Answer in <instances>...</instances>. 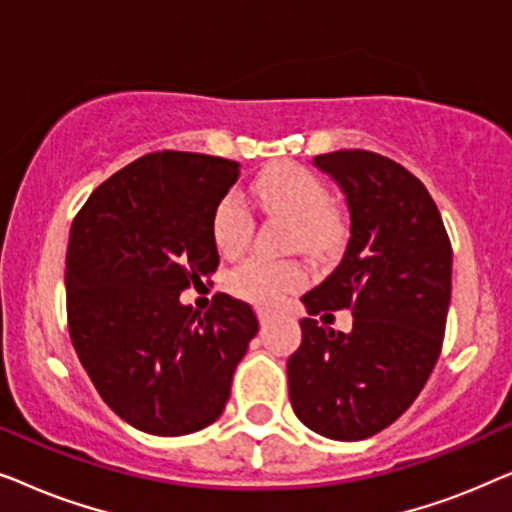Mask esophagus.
Returning <instances> with one entry per match:
<instances>
[{
  "label": "esophagus",
  "instance_id": "1",
  "mask_svg": "<svg viewBox=\"0 0 512 512\" xmlns=\"http://www.w3.org/2000/svg\"><path fill=\"white\" fill-rule=\"evenodd\" d=\"M258 319H261V324L265 326V324H270L272 319H275V312L272 310H265V307H261V310H258Z\"/></svg>",
  "mask_w": 512,
  "mask_h": 512
}]
</instances>
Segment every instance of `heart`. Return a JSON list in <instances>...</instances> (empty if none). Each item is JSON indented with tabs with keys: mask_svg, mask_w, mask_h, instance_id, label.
Segmentation results:
<instances>
[{
	"mask_svg": "<svg viewBox=\"0 0 512 512\" xmlns=\"http://www.w3.org/2000/svg\"><path fill=\"white\" fill-rule=\"evenodd\" d=\"M265 212L296 226L293 242L303 249H319L333 235V216L328 193L310 170L300 165L272 167L251 184ZM254 233V214L242 195L228 193L212 214V240L221 256H240ZM303 270L296 263H279L268 258H247L228 275V289L258 305H275L286 293L303 284Z\"/></svg>",
	"mask_w": 512,
	"mask_h": 512,
	"instance_id": "obj_1",
	"label": "heart"
}]
</instances>
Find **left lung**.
<instances>
[{"label": "left lung", "mask_w": 512, "mask_h": 512, "mask_svg": "<svg viewBox=\"0 0 512 512\" xmlns=\"http://www.w3.org/2000/svg\"><path fill=\"white\" fill-rule=\"evenodd\" d=\"M345 193L349 240L338 268L307 291L303 342L286 363L300 422L333 440H363L394 424L424 389L445 338L452 244L422 181L380 153L314 158ZM352 309L353 331L311 317Z\"/></svg>", "instance_id": "obj_1"}]
</instances>
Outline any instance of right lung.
I'll return each mask as SVG.
<instances>
[{"instance_id":"1","label":"right lung","mask_w":512,"mask_h":512,"mask_svg":"<svg viewBox=\"0 0 512 512\" xmlns=\"http://www.w3.org/2000/svg\"><path fill=\"white\" fill-rule=\"evenodd\" d=\"M240 163L186 151L137 158L95 188L69 230V338L102 401L139 431L186 436L219 419L258 331L249 303L181 305L219 268L212 214Z\"/></svg>"}]
</instances>
